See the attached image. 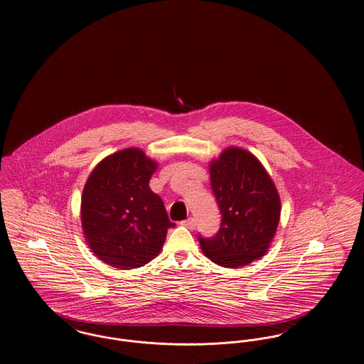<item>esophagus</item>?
I'll use <instances>...</instances> for the list:
<instances>
[{
    "instance_id": "1",
    "label": "esophagus",
    "mask_w": 364,
    "mask_h": 364,
    "mask_svg": "<svg viewBox=\"0 0 364 364\" xmlns=\"http://www.w3.org/2000/svg\"><path fill=\"white\" fill-rule=\"evenodd\" d=\"M181 225H184L186 228H188V229H195L196 228V221H195V218L190 217L188 220L181 221Z\"/></svg>"
}]
</instances>
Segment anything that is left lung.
I'll use <instances>...</instances> for the list:
<instances>
[{"instance_id":"left-lung-1","label":"left lung","mask_w":364,"mask_h":364,"mask_svg":"<svg viewBox=\"0 0 364 364\" xmlns=\"http://www.w3.org/2000/svg\"><path fill=\"white\" fill-rule=\"evenodd\" d=\"M210 183L221 225L211 237L198 236L205 255L230 269L262 258L274 237L281 213L270 176L251 153L230 147L211 162Z\"/></svg>"}]
</instances>
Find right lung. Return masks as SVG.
I'll use <instances>...</instances> for the list:
<instances>
[{"label":"right lung","mask_w":364,"mask_h":364,"mask_svg":"<svg viewBox=\"0 0 364 364\" xmlns=\"http://www.w3.org/2000/svg\"><path fill=\"white\" fill-rule=\"evenodd\" d=\"M156 164L139 149L101 161L82 196V225L92 252L122 270L136 269L156 257L169 228L162 199L149 181Z\"/></svg>","instance_id":"right-lung-1"}]
</instances>
